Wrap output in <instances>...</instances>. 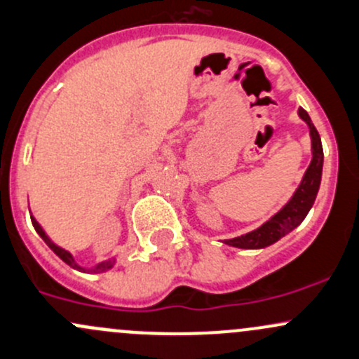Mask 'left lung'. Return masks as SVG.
Masks as SVG:
<instances>
[{
  "mask_svg": "<svg viewBox=\"0 0 359 359\" xmlns=\"http://www.w3.org/2000/svg\"><path fill=\"white\" fill-rule=\"evenodd\" d=\"M297 115H299V118L308 126L309 137H311V161H309V167L306 172H304L303 180H301V184L297 186L292 198H290L273 217L269 218L263 225H259L258 229L244 233V236L222 241V243L227 244V246L239 249H263L266 246H271V244L280 241L284 236H287L289 232H292V230L306 218L309 210H311L313 203H315L316 199V194H318L320 182H322L323 148L318 130L313 126L308 111L299 108V110H297Z\"/></svg>",
  "mask_w": 359,
  "mask_h": 359,
  "instance_id": "8db88e82",
  "label": "left lung"
}]
</instances>
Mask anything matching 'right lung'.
I'll use <instances>...</instances> for the list:
<instances>
[{"mask_svg":"<svg viewBox=\"0 0 359 359\" xmlns=\"http://www.w3.org/2000/svg\"><path fill=\"white\" fill-rule=\"evenodd\" d=\"M30 220H32L34 229H36V232L39 233L41 239H43L44 243L48 244V246H50L51 251L55 252V255L58 256L60 259H63V262H65L67 265H69V266H72V269H75V270H79V271H86V273H101V271H108L110 269H113V266H115L116 258L104 259V262L96 263V265L90 266V269H88V266H81V265H79L77 262H75V258H74V256H72V252H70V251H67V249H63V248L56 246V244L53 243V241L50 239V237H48V233L44 232L43 227H41L39 224H37V220H36V218L32 217V215H30Z\"/></svg>","mask_w":359,"mask_h":359,"instance_id":"add662e5","label":"right lung"}]
</instances>
